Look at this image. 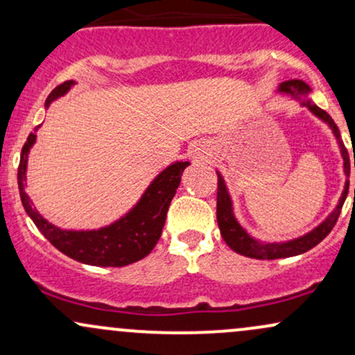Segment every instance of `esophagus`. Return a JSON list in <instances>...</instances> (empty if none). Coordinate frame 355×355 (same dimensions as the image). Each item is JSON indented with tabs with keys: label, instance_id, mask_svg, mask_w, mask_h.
<instances>
[{
	"label": "esophagus",
	"instance_id": "34e87169",
	"mask_svg": "<svg viewBox=\"0 0 355 355\" xmlns=\"http://www.w3.org/2000/svg\"><path fill=\"white\" fill-rule=\"evenodd\" d=\"M191 158H193V160H205V158H207V152L202 148L200 145L195 146V148L191 150Z\"/></svg>",
	"mask_w": 355,
	"mask_h": 355
}]
</instances>
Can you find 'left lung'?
<instances>
[{
    "mask_svg": "<svg viewBox=\"0 0 355 355\" xmlns=\"http://www.w3.org/2000/svg\"><path fill=\"white\" fill-rule=\"evenodd\" d=\"M279 92L282 93H288L292 98L300 100L302 101L304 107H307L315 116H319L320 120H324L325 123L332 128L334 135H336L337 141H339L340 146V153L342 158H344V173L350 175V160H349V153L347 148H345L344 144L340 140V133L337 125L334 123V120L329 115L327 112L317 107L312 100L307 98L309 92H311V87L307 83L300 80H288L284 81L280 85ZM354 166H355V157H354ZM218 177V183H217V222H218V229L220 234H222L223 240L225 243L229 245L232 250L237 252L240 255H245L250 257V259H260V260H274V259H285V257H294V255H300L304 252L311 250L320 243L322 240L327 237L331 234V230L336 225L337 218H339L342 205H344L345 198H347L349 193V180L345 182L344 191H342V197L339 200V205L336 207V210L329 215L324 222L320 223L319 227H315L312 232L305 234L304 237L294 239V240H288V242H282V243H262V242H257L255 239H252L250 235L247 234L242 227L239 225V222L234 217V209H232V200H230V195L227 191L225 182H223L222 175L217 172ZM354 197H355V189H354Z\"/></svg>",
    "mask_w": 355,
    "mask_h": 355,
    "instance_id": "obj_1",
    "label": "left lung"
}]
</instances>
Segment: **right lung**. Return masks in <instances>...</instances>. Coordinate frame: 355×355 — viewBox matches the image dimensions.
<instances>
[{"instance_id":"add662e5","label":"right lung","mask_w":355,"mask_h":355,"mask_svg":"<svg viewBox=\"0 0 355 355\" xmlns=\"http://www.w3.org/2000/svg\"><path fill=\"white\" fill-rule=\"evenodd\" d=\"M75 81H64L56 87L46 98V107H50L53 100L63 96L70 89ZM40 125L36 126V130ZM36 140L35 133H30L26 144L23 145L21 157L18 166V187L21 203L33 220L38 230L50 240L53 247L58 248L64 255L76 262L87 263L96 267H123L138 262L146 257L157 245L164 230L166 211L172 202L175 191L180 185L183 170L190 164L189 162H175L158 175L150 183L148 189L141 195L140 202L133 207L125 217L112 225L103 227L100 230H61L51 225L31 205L30 197L24 193V180H26V164L28 153Z\"/></svg>"}]
</instances>
